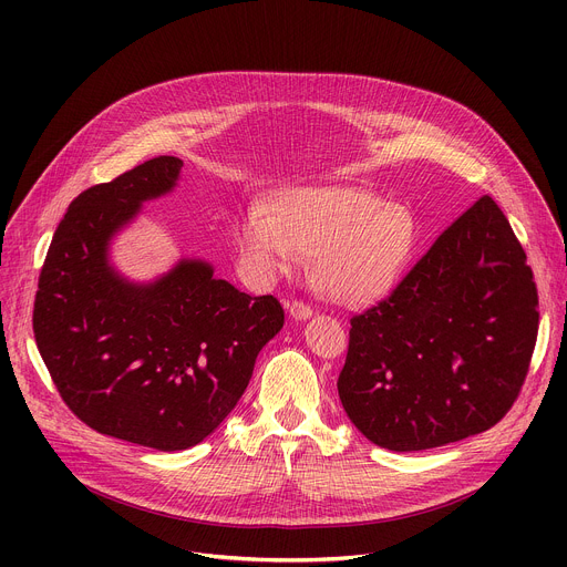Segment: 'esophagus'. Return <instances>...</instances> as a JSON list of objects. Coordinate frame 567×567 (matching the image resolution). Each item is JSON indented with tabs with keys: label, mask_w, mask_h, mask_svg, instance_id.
Masks as SVG:
<instances>
[{
	"label": "esophagus",
	"mask_w": 567,
	"mask_h": 567,
	"mask_svg": "<svg viewBox=\"0 0 567 567\" xmlns=\"http://www.w3.org/2000/svg\"><path fill=\"white\" fill-rule=\"evenodd\" d=\"M311 313H313V309L309 305H305L302 300H293L289 305V316L296 320H307V318H311Z\"/></svg>",
	"instance_id": "esophagus-1"
}]
</instances>
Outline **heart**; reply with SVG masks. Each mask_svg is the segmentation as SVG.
<instances>
[{
  "mask_svg": "<svg viewBox=\"0 0 567 567\" xmlns=\"http://www.w3.org/2000/svg\"><path fill=\"white\" fill-rule=\"evenodd\" d=\"M237 249L260 280L289 274L313 258V280L330 300L372 305L390 293L417 245L415 215L403 204H381L363 188H293L241 213Z\"/></svg>",
  "mask_w": 567,
  "mask_h": 567,
  "instance_id": "1",
  "label": "heart"
}]
</instances>
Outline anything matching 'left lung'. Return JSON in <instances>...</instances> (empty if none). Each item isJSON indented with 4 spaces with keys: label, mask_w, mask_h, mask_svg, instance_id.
Instances as JSON below:
<instances>
[{
    "label": "left lung",
    "mask_w": 567,
    "mask_h": 567,
    "mask_svg": "<svg viewBox=\"0 0 567 567\" xmlns=\"http://www.w3.org/2000/svg\"><path fill=\"white\" fill-rule=\"evenodd\" d=\"M350 326L339 396L377 446L424 451L498 424L538 334L534 276L498 204L480 197Z\"/></svg>",
    "instance_id": "left-lung-1"
}]
</instances>
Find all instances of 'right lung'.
I'll return each instance as SVG.
<instances>
[{
    "label": "right lung",
    "mask_w": 567,
    "mask_h": 567,
    "mask_svg": "<svg viewBox=\"0 0 567 567\" xmlns=\"http://www.w3.org/2000/svg\"><path fill=\"white\" fill-rule=\"evenodd\" d=\"M182 168L156 156L80 193L53 233L33 307L38 350L71 413L156 451L206 440L285 322L274 296L251 298L204 260L184 258L152 282L116 271L114 235L168 195Z\"/></svg>",
    "instance_id": "add662e5"
}]
</instances>
